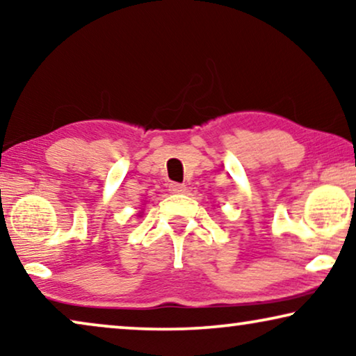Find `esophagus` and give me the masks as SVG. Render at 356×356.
Here are the masks:
<instances>
[{
  "label": "esophagus",
  "instance_id": "esophagus-1",
  "mask_svg": "<svg viewBox=\"0 0 356 356\" xmlns=\"http://www.w3.org/2000/svg\"><path fill=\"white\" fill-rule=\"evenodd\" d=\"M168 191L173 193V194H183L186 191V186H184L183 183H170L168 184Z\"/></svg>",
  "mask_w": 356,
  "mask_h": 356
}]
</instances>
